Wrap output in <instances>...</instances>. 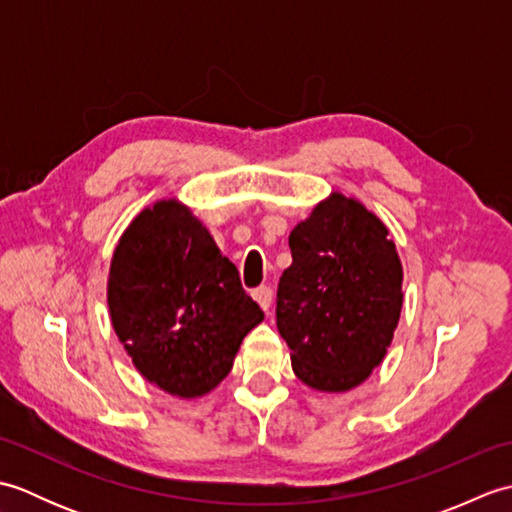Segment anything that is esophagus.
I'll list each match as a JSON object with an SVG mask.
<instances>
[{
    "label": "esophagus",
    "instance_id": "34e87169",
    "mask_svg": "<svg viewBox=\"0 0 512 512\" xmlns=\"http://www.w3.org/2000/svg\"><path fill=\"white\" fill-rule=\"evenodd\" d=\"M273 288L270 286H259V288H255L253 290V299L259 303V306H262L266 312H268V308H270V303H273Z\"/></svg>",
    "mask_w": 512,
    "mask_h": 512
}]
</instances>
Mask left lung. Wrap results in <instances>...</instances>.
<instances>
[{
    "label": "left lung",
    "instance_id": "8db88e82",
    "mask_svg": "<svg viewBox=\"0 0 512 512\" xmlns=\"http://www.w3.org/2000/svg\"><path fill=\"white\" fill-rule=\"evenodd\" d=\"M277 328L301 383L343 394L372 376L394 341L402 264L380 217L332 191L290 231Z\"/></svg>",
    "mask_w": 512,
    "mask_h": 512
}]
</instances>
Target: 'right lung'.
Wrapping results in <instances>:
<instances>
[{
  "label": "right lung",
  "mask_w": 512,
  "mask_h": 512,
  "mask_svg": "<svg viewBox=\"0 0 512 512\" xmlns=\"http://www.w3.org/2000/svg\"><path fill=\"white\" fill-rule=\"evenodd\" d=\"M107 308L138 374L180 400L202 398L233 369L264 321L231 259L178 198L145 206L118 239Z\"/></svg>",
  "instance_id": "right-lung-1"
}]
</instances>
